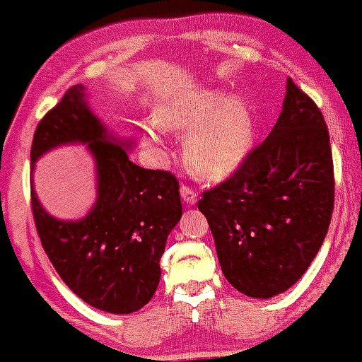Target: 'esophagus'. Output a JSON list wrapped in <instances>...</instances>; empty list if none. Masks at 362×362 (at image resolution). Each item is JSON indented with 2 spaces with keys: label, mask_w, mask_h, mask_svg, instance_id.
Returning <instances> with one entry per match:
<instances>
[{
  "label": "esophagus",
  "mask_w": 362,
  "mask_h": 362,
  "mask_svg": "<svg viewBox=\"0 0 362 362\" xmlns=\"http://www.w3.org/2000/svg\"><path fill=\"white\" fill-rule=\"evenodd\" d=\"M181 198L186 204H194L198 202V194H196L194 189H191L189 186H181Z\"/></svg>",
  "instance_id": "esophagus-1"
}]
</instances>
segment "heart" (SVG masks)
<instances>
[{"mask_svg": "<svg viewBox=\"0 0 362 362\" xmlns=\"http://www.w3.org/2000/svg\"><path fill=\"white\" fill-rule=\"evenodd\" d=\"M156 124L188 136L182 146L186 168L198 180L218 182L242 168L257 141L255 110L243 95L221 88H186L156 109ZM147 144L158 142V132L147 127Z\"/></svg>", "mask_w": 362, "mask_h": 362, "instance_id": "heart-1", "label": "heart"}]
</instances>
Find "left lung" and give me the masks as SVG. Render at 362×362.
Instances as JSON below:
<instances>
[{
  "mask_svg": "<svg viewBox=\"0 0 362 362\" xmlns=\"http://www.w3.org/2000/svg\"><path fill=\"white\" fill-rule=\"evenodd\" d=\"M198 208L238 292L270 298L305 274L331 223L334 166L322 112L292 78L269 137Z\"/></svg>",
  "mask_w": 362,
  "mask_h": 362,
  "instance_id": "left-lung-1",
  "label": "left lung"
}]
</instances>
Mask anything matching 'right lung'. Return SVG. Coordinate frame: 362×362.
I'll list each match as a JSON object with an SVG mask.
<instances>
[{"label":"right lung","mask_w":362,"mask_h":362,"mask_svg":"<svg viewBox=\"0 0 362 362\" xmlns=\"http://www.w3.org/2000/svg\"><path fill=\"white\" fill-rule=\"evenodd\" d=\"M83 144L95 163L97 198L80 220H58L40 203L31 177V209L50 262L74 293L95 309L131 314L159 285L168 235L181 220L177 180L134 164V142L117 139L92 112L87 87H70L40 120L31 144L35 163L55 147Z\"/></svg>","instance_id":"right-lung-1"}]
</instances>
